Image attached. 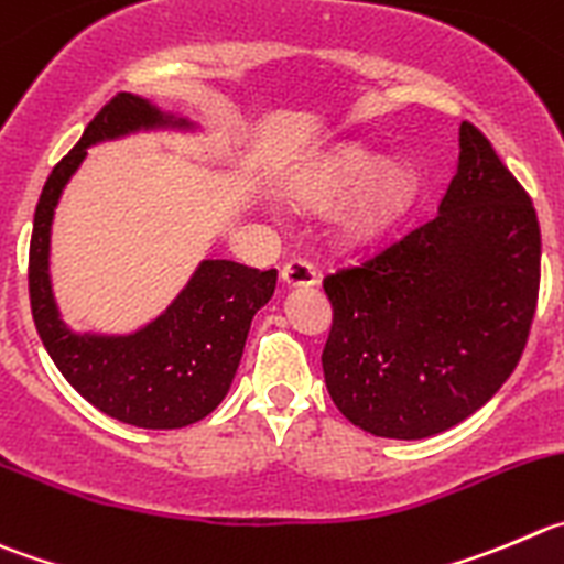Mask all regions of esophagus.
I'll use <instances>...</instances> for the list:
<instances>
[{
  "label": "esophagus",
  "instance_id": "obj_1",
  "mask_svg": "<svg viewBox=\"0 0 564 564\" xmlns=\"http://www.w3.org/2000/svg\"><path fill=\"white\" fill-rule=\"evenodd\" d=\"M282 282L291 288H310L318 282V271H315L313 262L304 260V257H293V260H288L285 265H282Z\"/></svg>",
  "mask_w": 564,
  "mask_h": 564
}]
</instances>
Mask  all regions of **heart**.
Segmentation results:
<instances>
[{
	"instance_id": "1",
	"label": "heart",
	"mask_w": 564,
	"mask_h": 564,
	"mask_svg": "<svg viewBox=\"0 0 564 564\" xmlns=\"http://www.w3.org/2000/svg\"><path fill=\"white\" fill-rule=\"evenodd\" d=\"M340 213V232L351 240H371L404 218L415 196V176L406 165H382V158L366 147H337L310 163L293 180L291 198L304 210H321L343 193L354 191Z\"/></svg>"
}]
</instances>
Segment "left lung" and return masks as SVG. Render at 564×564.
Segmentation results:
<instances>
[{
  "mask_svg": "<svg viewBox=\"0 0 564 564\" xmlns=\"http://www.w3.org/2000/svg\"><path fill=\"white\" fill-rule=\"evenodd\" d=\"M324 379L377 437L421 440L487 404L518 366L540 293L532 198L463 121L459 163L429 221L324 276Z\"/></svg>",
  "mask_w": 564,
  "mask_h": 564,
  "instance_id": "8db88e82",
  "label": "left lung"
}]
</instances>
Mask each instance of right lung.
<instances>
[{
  "label": "right lung",
  "mask_w": 564,
  "mask_h": 564,
  "mask_svg": "<svg viewBox=\"0 0 564 564\" xmlns=\"http://www.w3.org/2000/svg\"><path fill=\"white\" fill-rule=\"evenodd\" d=\"M158 127L187 130L191 124L165 116L141 96L118 94L52 169L32 224L30 304L46 351L85 401L132 426L182 429L210 415L227 395L251 318L273 296L276 268L260 271L232 260H205L169 310L132 335H74L61 321L50 282L52 218L88 147Z\"/></svg>",
  "instance_id": "right-lung-1"
}]
</instances>
